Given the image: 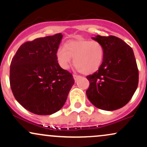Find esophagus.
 Wrapping results in <instances>:
<instances>
[{
  "label": "esophagus",
  "instance_id": "obj_1",
  "mask_svg": "<svg viewBox=\"0 0 147 147\" xmlns=\"http://www.w3.org/2000/svg\"><path fill=\"white\" fill-rule=\"evenodd\" d=\"M80 77H81V76H79V75H73V78H74V79H75V81H77V79L80 78Z\"/></svg>",
  "mask_w": 147,
  "mask_h": 147
}]
</instances>
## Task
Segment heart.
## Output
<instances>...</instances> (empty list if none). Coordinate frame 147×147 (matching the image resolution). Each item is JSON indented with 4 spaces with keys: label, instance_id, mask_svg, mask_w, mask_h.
Returning a JSON list of instances; mask_svg holds the SVG:
<instances>
[{
    "label": "heart",
    "instance_id": "obj_1",
    "mask_svg": "<svg viewBox=\"0 0 147 147\" xmlns=\"http://www.w3.org/2000/svg\"><path fill=\"white\" fill-rule=\"evenodd\" d=\"M104 57L103 45L97 41L77 39L68 41L63 49L57 52L59 63L63 69H68L71 58L73 64L79 72L86 75L92 74L98 70Z\"/></svg>",
    "mask_w": 147,
    "mask_h": 147
}]
</instances>
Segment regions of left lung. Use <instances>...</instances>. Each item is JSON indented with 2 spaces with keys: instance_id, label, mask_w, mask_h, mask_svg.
Returning a JSON list of instances; mask_svg holds the SVG:
<instances>
[{
  "instance_id": "8db88e82",
  "label": "left lung",
  "mask_w": 147,
  "mask_h": 147,
  "mask_svg": "<svg viewBox=\"0 0 147 147\" xmlns=\"http://www.w3.org/2000/svg\"><path fill=\"white\" fill-rule=\"evenodd\" d=\"M92 38L103 45L104 57L98 70L86 77L88 99L99 109L117 110L131 100L138 88L139 73L133 49L115 36Z\"/></svg>"
}]
</instances>
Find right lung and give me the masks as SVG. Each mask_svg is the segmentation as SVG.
Masks as SVG:
<instances>
[{
  "label": "right lung",
  "instance_id": "right-lung-1",
  "mask_svg": "<svg viewBox=\"0 0 147 147\" xmlns=\"http://www.w3.org/2000/svg\"><path fill=\"white\" fill-rule=\"evenodd\" d=\"M61 34L25 42L10 64L9 82L15 99L39 115L59 111L75 83L72 74L61 68L57 52Z\"/></svg>",
  "mask_w": 147,
  "mask_h": 147
}]
</instances>
